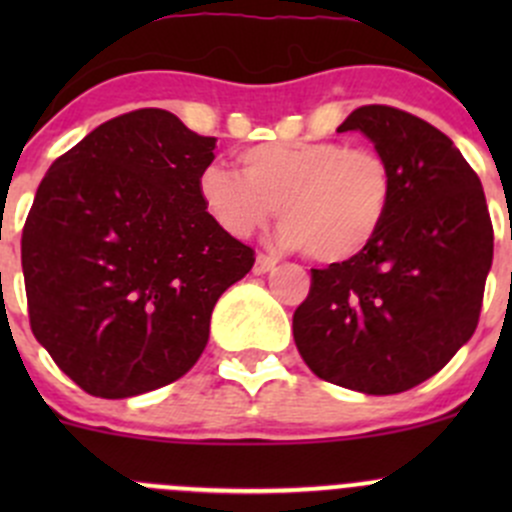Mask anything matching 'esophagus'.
Masks as SVG:
<instances>
[{"label": "esophagus", "instance_id": "34e87169", "mask_svg": "<svg viewBox=\"0 0 512 512\" xmlns=\"http://www.w3.org/2000/svg\"><path fill=\"white\" fill-rule=\"evenodd\" d=\"M275 265H277L275 257L265 255V252H257V257H255V275H265V272L275 270Z\"/></svg>", "mask_w": 512, "mask_h": 512}]
</instances>
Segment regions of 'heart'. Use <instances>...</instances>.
I'll return each instance as SVG.
<instances>
[{"mask_svg": "<svg viewBox=\"0 0 512 512\" xmlns=\"http://www.w3.org/2000/svg\"><path fill=\"white\" fill-rule=\"evenodd\" d=\"M242 173L208 165L198 175L203 210L230 237H250L280 208V242L319 265L364 255L384 230L394 168L371 148L342 141H265L237 156Z\"/></svg>", "mask_w": 512, "mask_h": 512, "instance_id": "heart-1", "label": "heart"}]
</instances>
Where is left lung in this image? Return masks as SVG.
<instances>
[{"label":"left lung","instance_id":"8db88e82","mask_svg":"<svg viewBox=\"0 0 512 512\" xmlns=\"http://www.w3.org/2000/svg\"><path fill=\"white\" fill-rule=\"evenodd\" d=\"M361 131L394 168L384 230L352 262L312 270L294 309V344L329 384L401 394L473 337L493 262L483 185L451 138L394 106H361L337 128Z\"/></svg>","mask_w":512,"mask_h":512}]
</instances>
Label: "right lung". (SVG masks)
I'll use <instances>...</instances> for the list:
<instances>
[{"mask_svg": "<svg viewBox=\"0 0 512 512\" xmlns=\"http://www.w3.org/2000/svg\"><path fill=\"white\" fill-rule=\"evenodd\" d=\"M215 141L138 108L94 128L39 183L22 232L29 324L86 394L128 399L180 379L220 294L255 265L198 198Z\"/></svg>", "mask_w": 512, "mask_h": 512, "instance_id": "right-lung-1", "label": "right lung"}]
</instances>
